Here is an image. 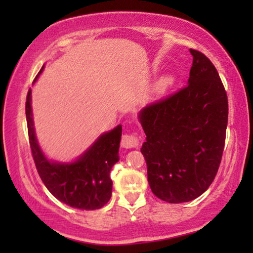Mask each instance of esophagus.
<instances>
[{
    "mask_svg": "<svg viewBox=\"0 0 253 253\" xmlns=\"http://www.w3.org/2000/svg\"><path fill=\"white\" fill-rule=\"evenodd\" d=\"M139 145V139H138L136 133H126L122 136L121 139V146L124 148H137Z\"/></svg>",
    "mask_w": 253,
    "mask_h": 253,
    "instance_id": "esophagus-1",
    "label": "esophagus"
}]
</instances>
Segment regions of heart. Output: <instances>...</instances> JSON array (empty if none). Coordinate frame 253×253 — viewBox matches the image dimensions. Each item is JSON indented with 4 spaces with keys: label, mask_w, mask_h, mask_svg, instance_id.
<instances>
[{
    "label": "heart",
    "mask_w": 253,
    "mask_h": 253,
    "mask_svg": "<svg viewBox=\"0 0 253 253\" xmlns=\"http://www.w3.org/2000/svg\"><path fill=\"white\" fill-rule=\"evenodd\" d=\"M172 84V78L170 76H166V77L161 78L160 81L158 82V84L155 85V92L157 93H162L170 87Z\"/></svg>",
    "instance_id": "heart-1"
}]
</instances>
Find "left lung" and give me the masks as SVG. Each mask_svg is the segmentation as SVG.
<instances>
[{"mask_svg": "<svg viewBox=\"0 0 253 253\" xmlns=\"http://www.w3.org/2000/svg\"><path fill=\"white\" fill-rule=\"evenodd\" d=\"M188 85L145 107L140 151L152 192L170 204L191 202L215 178L226 140L228 98L215 67L196 49Z\"/></svg>", "mask_w": 253, "mask_h": 253, "instance_id": "1", "label": "left lung"}]
</instances>
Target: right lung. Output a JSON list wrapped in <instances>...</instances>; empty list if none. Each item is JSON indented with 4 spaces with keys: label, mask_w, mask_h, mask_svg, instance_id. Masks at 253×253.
I'll return each instance as SVG.
<instances>
[{
    "label": "right lung",
    "mask_w": 253,
    "mask_h": 253,
    "mask_svg": "<svg viewBox=\"0 0 253 253\" xmlns=\"http://www.w3.org/2000/svg\"><path fill=\"white\" fill-rule=\"evenodd\" d=\"M25 112L34 164L41 181L51 195L60 202L79 210L93 211L105 206L112 197L113 182L109 175L113 166L120 160L122 126H119L103 133L76 162L55 164L44 157L34 134L31 88L27 92Z\"/></svg>",
    "instance_id": "1"
}]
</instances>
